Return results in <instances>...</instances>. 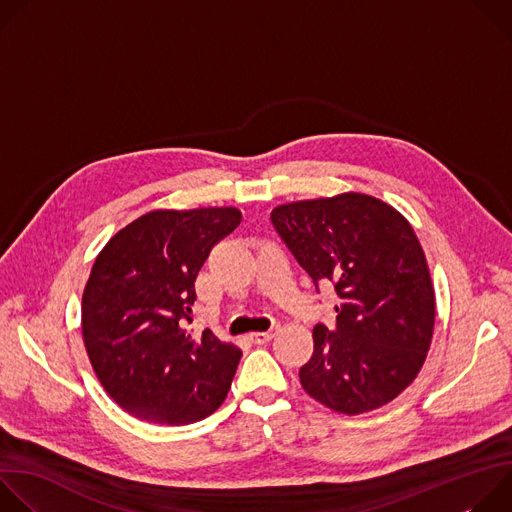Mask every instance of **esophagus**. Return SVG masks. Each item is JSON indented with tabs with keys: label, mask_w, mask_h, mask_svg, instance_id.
<instances>
[{
	"label": "esophagus",
	"mask_w": 512,
	"mask_h": 512,
	"mask_svg": "<svg viewBox=\"0 0 512 512\" xmlns=\"http://www.w3.org/2000/svg\"><path fill=\"white\" fill-rule=\"evenodd\" d=\"M273 336H275V330H269V332H253L249 338H251V342H255V344H265V342H269Z\"/></svg>",
	"instance_id": "esophagus-1"
}]
</instances>
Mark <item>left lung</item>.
I'll list each match as a JSON object with an SVG mask.
<instances>
[{"label": "left lung", "instance_id": "1", "mask_svg": "<svg viewBox=\"0 0 512 512\" xmlns=\"http://www.w3.org/2000/svg\"><path fill=\"white\" fill-rule=\"evenodd\" d=\"M271 223L314 279L334 283L336 328L314 326L304 391L358 415L401 395L421 371L435 322L425 253L407 218L360 192L279 204Z\"/></svg>", "mask_w": 512, "mask_h": 512}]
</instances>
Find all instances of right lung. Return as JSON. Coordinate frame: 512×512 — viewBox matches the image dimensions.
Instances as JSON below:
<instances>
[{
  "label": "right lung",
  "mask_w": 512,
  "mask_h": 512,
  "mask_svg": "<svg viewBox=\"0 0 512 512\" xmlns=\"http://www.w3.org/2000/svg\"><path fill=\"white\" fill-rule=\"evenodd\" d=\"M241 223L235 206L152 210L115 233L83 291V340L93 369L133 417L200 421L223 405L241 350L208 328H184L210 249Z\"/></svg>",
  "instance_id": "1"
}]
</instances>
